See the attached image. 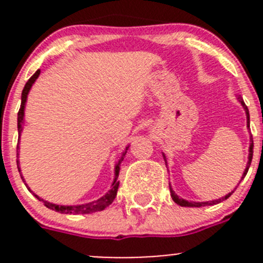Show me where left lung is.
<instances>
[{
    "label": "left lung",
    "instance_id": "obj_1",
    "mask_svg": "<svg viewBox=\"0 0 263 263\" xmlns=\"http://www.w3.org/2000/svg\"><path fill=\"white\" fill-rule=\"evenodd\" d=\"M238 99H239L240 104H242L243 108H245L246 115H247V124H248V127H249V112H248V108H247V105L245 104V102H243L242 98L239 97V98H238ZM252 156H253V139H252V136H251V145H249L248 163H247V166H246V169H245V173H243L242 178H245L247 172H248L249 165H251V163H252ZM163 158H164V160H165V163H166V158H165V155H164V154H163ZM233 192H234V191H233ZM233 192L228 193L227 196H224V197L219 198V200H216V201H208V202H193V201H187V200H183V198H179L178 196L176 195V192H174V191L172 190V187H171V196H172V198H173V201L177 203V205L183 206V208H201V206L216 205V203H219V202H221V201H224V200H227V198H229L230 196H232Z\"/></svg>",
    "mask_w": 263,
    "mask_h": 263
}]
</instances>
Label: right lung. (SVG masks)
Returning <instances> with one entry per match:
<instances>
[{
  "instance_id": "obj_1",
  "label": "right lung",
  "mask_w": 263,
  "mask_h": 263,
  "mask_svg": "<svg viewBox=\"0 0 263 263\" xmlns=\"http://www.w3.org/2000/svg\"><path fill=\"white\" fill-rule=\"evenodd\" d=\"M41 75V70L36 71L35 73H34L33 76H31L30 79H29L28 82L25 84V86H24L23 89V92H21V105H20V109H18V113H17V131H18V136H20L21 131H23V123H24V109H25V103H26V99H28V94L29 91H30L31 86H33V84L35 82L36 79H38V76ZM20 139V137H18ZM127 150H128V146L126 147V150L123 151V154H122L121 159L118 160V163L116 164V168H115V181L112 183V188H110L109 191H108L107 193H105L103 197H100L99 200L97 201H92V202H89V203H84V205H75V206H62V205H55V203H50L48 201H44L43 198H41L39 196H36L35 193H33L34 196H35L36 198H38L39 201H43L44 206H47V208L50 209V210H54L57 211V213H61V214H73V215H78V214H91V213H97V211H102L104 210L105 208H108V206L110 205V203L113 202V200L116 198L117 196V191H118V185H119V182L117 181V178H118V174H119V165H121V163L123 161V158L124 155H126ZM17 169L18 172H20V166H18V160H17ZM23 178V177H21ZM24 181V179H23ZM26 185V183H25ZM28 187V185H26ZM28 190L30 191V188L28 187ZM31 192V191H30Z\"/></svg>"
}]
</instances>
